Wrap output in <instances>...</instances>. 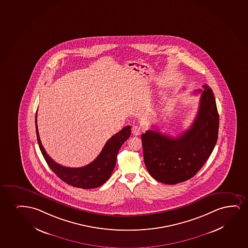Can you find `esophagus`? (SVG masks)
I'll list each match as a JSON object with an SVG mask.
<instances>
[{
    "label": "esophagus",
    "mask_w": 248,
    "mask_h": 248,
    "mask_svg": "<svg viewBox=\"0 0 248 248\" xmlns=\"http://www.w3.org/2000/svg\"><path fill=\"white\" fill-rule=\"evenodd\" d=\"M142 129L140 126L134 125L132 127V134L134 135H140L141 134Z\"/></svg>",
    "instance_id": "esophagus-1"
}]
</instances>
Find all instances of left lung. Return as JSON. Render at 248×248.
Here are the masks:
<instances>
[{"mask_svg": "<svg viewBox=\"0 0 248 248\" xmlns=\"http://www.w3.org/2000/svg\"><path fill=\"white\" fill-rule=\"evenodd\" d=\"M192 125L177 138L158 132L142 134L144 161L151 177L162 184L183 183L203 167L216 146L219 118L212 89L203 85Z\"/></svg>", "mask_w": 248, "mask_h": 248, "instance_id": "obj_1", "label": "left lung"}]
</instances>
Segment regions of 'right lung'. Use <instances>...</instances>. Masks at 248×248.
Segmentation results:
<instances>
[{
    "instance_id": "add662e5",
    "label": "right lung",
    "mask_w": 248,
    "mask_h": 248,
    "mask_svg": "<svg viewBox=\"0 0 248 248\" xmlns=\"http://www.w3.org/2000/svg\"><path fill=\"white\" fill-rule=\"evenodd\" d=\"M35 127L39 149L48 167L64 183L83 189L95 188L106 183L115 168L117 154L119 149L131 135V127L126 126L107 141L101 153L90 164L82 168H72L63 167L56 163L46 153L39 138L37 113L35 115Z\"/></svg>"
}]
</instances>
